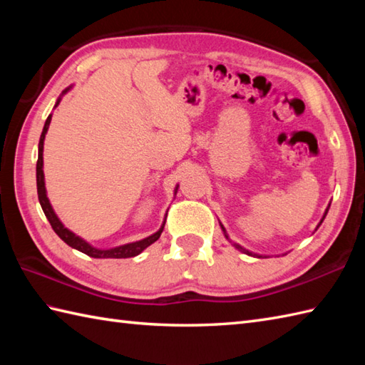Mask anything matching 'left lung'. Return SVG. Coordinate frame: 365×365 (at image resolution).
I'll list each match as a JSON object with an SVG mask.
<instances>
[{
    "label": "left lung",
    "instance_id": "8db88e82",
    "mask_svg": "<svg viewBox=\"0 0 365 365\" xmlns=\"http://www.w3.org/2000/svg\"><path fill=\"white\" fill-rule=\"evenodd\" d=\"M328 210H329V205H328V208H327V212H324V215H323V218H322L320 224L323 222V220H324V216H327ZM320 224H319V226H320ZM221 229H222V232H224V237H226V238L229 240V235L226 234V229H224V226H222V224H221ZM230 243H232V242H230ZM232 245H234V246L237 247V250H238V251H242V252H245V254H247V255H254V257H262V255H259V254H252L251 251H247V250H245V247H243V246H240V245H237V243H232Z\"/></svg>",
    "mask_w": 365,
    "mask_h": 365
}]
</instances>
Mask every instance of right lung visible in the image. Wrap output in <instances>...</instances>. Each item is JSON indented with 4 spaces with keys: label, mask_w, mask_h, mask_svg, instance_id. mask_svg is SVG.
<instances>
[{
    "label": "right lung",
    "mask_w": 365,
    "mask_h": 365,
    "mask_svg": "<svg viewBox=\"0 0 365 365\" xmlns=\"http://www.w3.org/2000/svg\"><path fill=\"white\" fill-rule=\"evenodd\" d=\"M71 89L67 88L66 91H63V96L66 92ZM61 102V97L58 98L56 108ZM50 122H51V114L46 118L45 120V125L42 130V135H41V141H38V157H37V166H36V178H37V196H38V202H41L42 210L46 216V220L50 221L53 230L56 232L58 237L63 240L64 243H67L73 250H78L80 252L89 255V257H94V259H127V257H135V255L141 254L147 246H150L152 243L157 242L160 238L163 229H165V222L166 220L163 221L161 227L152 234L150 237H147L144 240H139V242H133V243H127V245H122V246H115V247H110V250H98V247H94L92 245H89L86 240H83L81 237L75 235L72 230H68L67 227H64V224L59 221V218L54 213L53 207L50 204L48 197H46V190H45V175H43V141H45V135L46 131H48L50 127ZM177 192V188H175Z\"/></svg>",
    "instance_id": "right-lung-1"
}]
</instances>
